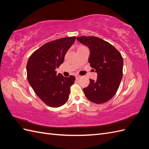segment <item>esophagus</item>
<instances>
[{"instance_id": "34e87169", "label": "esophagus", "mask_w": 149, "mask_h": 149, "mask_svg": "<svg viewBox=\"0 0 149 149\" xmlns=\"http://www.w3.org/2000/svg\"><path fill=\"white\" fill-rule=\"evenodd\" d=\"M80 77H81V76L77 75V76H76V79H79Z\"/></svg>"}]
</instances>
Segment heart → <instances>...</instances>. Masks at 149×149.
<instances>
[{"label":"heart","mask_w":149,"mask_h":149,"mask_svg":"<svg viewBox=\"0 0 149 149\" xmlns=\"http://www.w3.org/2000/svg\"><path fill=\"white\" fill-rule=\"evenodd\" d=\"M86 48V47H84V46H80V47H79V48H78V49H83V48Z\"/></svg>","instance_id":"1"}]
</instances>
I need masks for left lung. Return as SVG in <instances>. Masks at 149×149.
Masks as SVG:
<instances>
[{"mask_svg": "<svg viewBox=\"0 0 149 149\" xmlns=\"http://www.w3.org/2000/svg\"><path fill=\"white\" fill-rule=\"evenodd\" d=\"M90 50L89 63L97 73L96 81L89 79L88 87L83 89L86 97L96 104L109 101L119 87L123 75V58L111 44L93 36L76 38Z\"/></svg>", "mask_w": 149, "mask_h": 149, "instance_id": "1", "label": "left lung"}]
</instances>
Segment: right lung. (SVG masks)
I'll use <instances>...</instances> for the list:
<instances>
[{"instance_id": "1", "label": "right lung", "mask_w": 149, "mask_h": 149, "mask_svg": "<svg viewBox=\"0 0 149 149\" xmlns=\"http://www.w3.org/2000/svg\"><path fill=\"white\" fill-rule=\"evenodd\" d=\"M75 37L61 38L46 43L35 51L26 64L29 83L45 104L60 107L68 101L75 77H64L55 70L63 63L65 54L75 41Z\"/></svg>"}]
</instances>
